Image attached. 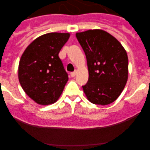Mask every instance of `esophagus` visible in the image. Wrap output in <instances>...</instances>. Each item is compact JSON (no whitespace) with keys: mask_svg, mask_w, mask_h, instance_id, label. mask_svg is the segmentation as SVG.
I'll return each mask as SVG.
<instances>
[{"mask_svg":"<svg viewBox=\"0 0 150 150\" xmlns=\"http://www.w3.org/2000/svg\"><path fill=\"white\" fill-rule=\"evenodd\" d=\"M75 74H76V72H71V73H70V76L72 77V78H73V77L75 76Z\"/></svg>","mask_w":150,"mask_h":150,"instance_id":"34e87169","label":"esophagus"}]
</instances>
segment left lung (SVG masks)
Here are the masks:
<instances>
[{
  "label": "left lung",
  "mask_w": 150,
  "mask_h": 150,
  "mask_svg": "<svg viewBox=\"0 0 150 150\" xmlns=\"http://www.w3.org/2000/svg\"><path fill=\"white\" fill-rule=\"evenodd\" d=\"M83 49L88 80L83 86L89 102L107 105L117 99L123 90L128 72V59L121 43L102 30L76 33Z\"/></svg>",
  "instance_id": "1"
}]
</instances>
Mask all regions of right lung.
<instances>
[{
    "instance_id": "obj_1",
    "label": "right lung",
    "mask_w": 150,
    "mask_h": 150,
    "mask_svg": "<svg viewBox=\"0 0 150 150\" xmlns=\"http://www.w3.org/2000/svg\"><path fill=\"white\" fill-rule=\"evenodd\" d=\"M69 33H51L33 40L25 49L19 64V81L25 93L36 103H54L68 81L59 53Z\"/></svg>"
}]
</instances>
